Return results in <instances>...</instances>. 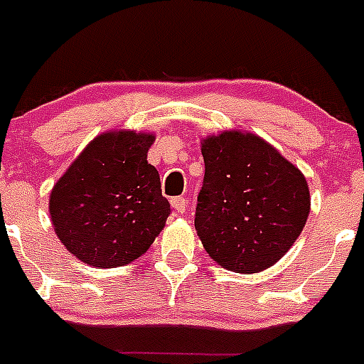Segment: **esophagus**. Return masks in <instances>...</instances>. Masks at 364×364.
Here are the masks:
<instances>
[{
	"label": "esophagus",
	"mask_w": 364,
	"mask_h": 364,
	"mask_svg": "<svg viewBox=\"0 0 364 364\" xmlns=\"http://www.w3.org/2000/svg\"><path fill=\"white\" fill-rule=\"evenodd\" d=\"M171 205H173V210L176 211V213H186V208H188V202H186V198L182 197H175L171 198Z\"/></svg>",
	"instance_id": "esophagus-1"
}]
</instances>
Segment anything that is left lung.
<instances>
[{"label":"left lung","mask_w":364,"mask_h":364,"mask_svg":"<svg viewBox=\"0 0 364 364\" xmlns=\"http://www.w3.org/2000/svg\"><path fill=\"white\" fill-rule=\"evenodd\" d=\"M205 175L195 230L208 255L235 273H259L288 253L310 215L299 167L253 133L202 138Z\"/></svg>","instance_id":"8db88e82"}]
</instances>
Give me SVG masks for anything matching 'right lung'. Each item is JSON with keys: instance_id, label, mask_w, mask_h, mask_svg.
Instances as JSON below:
<instances>
[{"instance_id": "add662e5", "label": "right lung", "mask_w": 364, "mask_h": 364, "mask_svg": "<svg viewBox=\"0 0 364 364\" xmlns=\"http://www.w3.org/2000/svg\"><path fill=\"white\" fill-rule=\"evenodd\" d=\"M153 133L105 131L60 176L49 213L60 242L95 268H118L149 250L171 213L147 164Z\"/></svg>"}]
</instances>
